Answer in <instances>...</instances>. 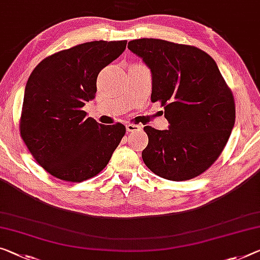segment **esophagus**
Returning <instances> with one entry per match:
<instances>
[{"label":"esophagus","instance_id":"1","mask_svg":"<svg viewBox=\"0 0 260 260\" xmlns=\"http://www.w3.org/2000/svg\"><path fill=\"white\" fill-rule=\"evenodd\" d=\"M143 129V125L141 124H134V123H127L126 124V131L129 133H136V131H141Z\"/></svg>","mask_w":260,"mask_h":260}]
</instances>
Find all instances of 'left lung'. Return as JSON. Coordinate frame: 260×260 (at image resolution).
Instances as JSON below:
<instances>
[{
	"label": "left lung",
	"mask_w": 260,
	"mask_h": 260,
	"mask_svg": "<svg viewBox=\"0 0 260 260\" xmlns=\"http://www.w3.org/2000/svg\"><path fill=\"white\" fill-rule=\"evenodd\" d=\"M127 49L150 67L151 101L160 102L169 130L144 126L147 169L167 180L197 178L217 160L235 124L233 91L216 62L195 46L162 39H135Z\"/></svg>",
	"instance_id": "8db88e82"
}]
</instances>
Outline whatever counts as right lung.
<instances>
[{"instance_id":"add662e5","label":"right lung","mask_w":260,"mask_h":260,"mask_svg":"<svg viewBox=\"0 0 260 260\" xmlns=\"http://www.w3.org/2000/svg\"><path fill=\"white\" fill-rule=\"evenodd\" d=\"M126 41H95L49 55L36 66L24 93L19 134L35 160L60 180L98 175L125 135L122 123L100 124L82 107L96 93L100 72Z\"/></svg>"}]
</instances>
